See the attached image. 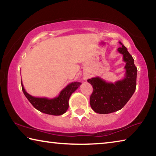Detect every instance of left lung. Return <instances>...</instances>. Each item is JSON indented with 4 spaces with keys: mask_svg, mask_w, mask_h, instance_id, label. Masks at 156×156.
I'll use <instances>...</instances> for the list:
<instances>
[{
    "mask_svg": "<svg viewBox=\"0 0 156 156\" xmlns=\"http://www.w3.org/2000/svg\"><path fill=\"white\" fill-rule=\"evenodd\" d=\"M120 43L122 47L118 51L123 55V60L126 62L125 78L114 84L106 83L98 77L87 80L93 87L89 103L91 109L98 113L107 114L121 109L136 91L138 70L127 49Z\"/></svg>",
    "mask_w": 156,
    "mask_h": 156,
    "instance_id": "left-lung-1",
    "label": "left lung"
}]
</instances>
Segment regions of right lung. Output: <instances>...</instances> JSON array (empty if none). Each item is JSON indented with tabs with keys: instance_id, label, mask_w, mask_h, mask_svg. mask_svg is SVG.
<instances>
[{
	"instance_id": "obj_1",
	"label": "right lung",
	"mask_w": 156,
	"mask_h": 156,
	"mask_svg": "<svg viewBox=\"0 0 156 156\" xmlns=\"http://www.w3.org/2000/svg\"><path fill=\"white\" fill-rule=\"evenodd\" d=\"M80 84L79 82L72 83L60 92L58 97L49 100L44 98H35L30 96L25 91L23 83H21L25 96L36 109L41 112L54 115H60L66 112L69 107V99L71 95L78 89Z\"/></svg>"
}]
</instances>
